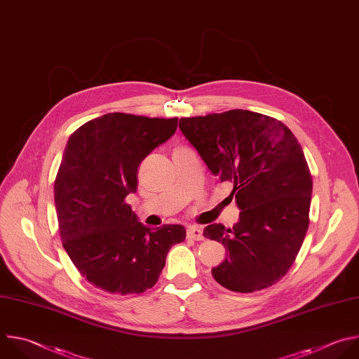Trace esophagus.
<instances>
[{"label": "esophagus", "mask_w": 359, "mask_h": 359, "mask_svg": "<svg viewBox=\"0 0 359 359\" xmlns=\"http://www.w3.org/2000/svg\"><path fill=\"white\" fill-rule=\"evenodd\" d=\"M187 238L189 240H194V241H203L204 240V235H203V231L201 228L198 226H189L187 228Z\"/></svg>", "instance_id": "34e87169"}]
</instances>
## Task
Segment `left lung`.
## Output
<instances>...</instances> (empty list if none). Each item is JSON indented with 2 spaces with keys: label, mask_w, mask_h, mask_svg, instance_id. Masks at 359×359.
Segmentation results:
<instances>
[{
  "label": "left lung",
  "mask_w": 359,
  "mask_h": 359,
  "mask_svg": "<svg viewBox=\"0 0 359 359\" xmlns=\"http://www.w3.org/2000/svg\"><path fill=\"white\" fill-rule=\"evenodd\" d=\"M179 127L211 173L232 183L229 196L241 210L232 228H204L226 250L212 278L240 293L275 285L293 265L310 221L313 180L296 137L276 118L248 109L180 118Z\"/></svg>",
  "instance_id": "8db88e82"
}]
</instances>
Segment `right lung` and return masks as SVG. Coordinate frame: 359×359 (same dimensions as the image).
I'll return each instance as SVG.
<instances>
[{"label": "right lung", "instance_id": "add662e5", "mask_svg": "<svg viewBox=\"0 0 359 359\" xmlns=\"http://www.w3.org/2000/svg\"><path fill=\"white\" fill-rule=\"evenodd\" d=\"M177 128V118L109 112L69 138L55 180L62 244L93 286L118 294L144 293L159 279L183 225L149 229L126 203L138 187L141 162Z\"/></svg>", "mask_w": 359, "mask_h": 359}]
</instances>
